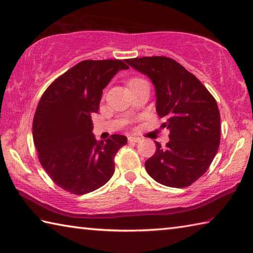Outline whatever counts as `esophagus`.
<instances>
[{
    "label": "esophagus",
    "mask_w": 253,
    "mask_h": 253,
    "mask_svg": "<svg viewBox=\"0 0 253 253\" xmlns=\"http://www.w3.org/2000/svg\"><path fill=\"white\" fill-rule=\"evenodd\" d=\"M128 142H129V143H139L140 138H138V137H135V136H129V137H128Z\"/></svg>",
    "instance_id": "34e87169"
}]
</instances>
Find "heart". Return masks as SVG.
<instances>
[{
    "instance_id": "1",
    "label": "heart",
    "mask_w": 253,
    "mask_h": 253,
    "mask_svg": "<svg viewBox=\"0 0 253 253\" xmlns=\"http://www.w3.org/2000/svg\"><path fill=\"white\" fill-rule=\"evenodd\" d=\"M137 80H142V79H140V78H134V79H131V80L129 81V84H130V83H135V81H137Z\"/></svg>"
}]
</instances>
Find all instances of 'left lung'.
<instances>
[{
    "mask_svg": "<svg viewBox=\"0 0 253 253\" xmlns=\"http://www.w3.org/2000/svg\"><path fill=\"white\" fill-rule=\"evenodd\" d=\"M146 75L156 90V111L165 118L169 142L145 162L149 176L169 187H186L207 172L219 149L220 111L214 97L196 77L168 57L126 59Z\"/></svg>",
    "mask_w": 253,
    "mask_h": 253,
    "instance_id": "1",
    "label": "left lung"
}]
</instances>
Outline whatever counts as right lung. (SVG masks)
I'll return each instance as SVG.
<instances>
[{
    "label": "right lung",
    "mask_w": 253,
    "mask_h": 253,
    "mask_svg": "<svg viewBox=\"0 0 253 253\" xmlns=\"http://www.w3.org/2000/svg\"><path fill=\"white\" fill-rule=\"evenodd\" d=\"M128 68L122 60H84L58 77L42 95L33 117V142L42 168L65 191L89 193L113 176L115 155L127 138L111 135L97 142L91 115L99 109L102 89Z\"/></svg>",
    "instance_id": "right-lung-1"
}]
</instances>
